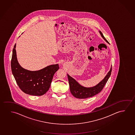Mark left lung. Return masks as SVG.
<instances>
[{
    "label": "left lung",
    "mask_w": 135,
    "mask_h": 135,
    "mask_svg": "<svg viewBox=\"0 0 135 135\" xmlns=\"http://www.w3.org/2000/svg\"><path fill=\"white\" fill-rule=\"evenodd\" d=\"M99 32L101 36L103 37V38L108 43H109L107 40L104 37L102 32L99 31ZM112 71V66H111L110 70L108 72L107 74L106 75L104 79H103L96 86L90 88H86L81 85L75 80L74 78H73L72 77L67 74L71 93L75 98L80 99H84L90 98L96 95L98 93H99L100 91H101V90L104 88V86H105L106 83L107 82L109 76L111 75Z\"/></svg>",
    "instance_id": "8db88e82"
}]
</instances>
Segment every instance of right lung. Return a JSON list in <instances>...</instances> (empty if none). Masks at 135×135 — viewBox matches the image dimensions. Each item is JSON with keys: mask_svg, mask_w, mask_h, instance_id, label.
I'll use <instances>...</instances> for the list:
<instances>
[{"mask_svg": "<svg viewBox=\"0 0 135 135\" xmlns=\"http://www.w3.org/2000/svg\"><path fill=\"white\" fill-rule=\"evenodd\" d=\"M15 48L16 44L12 51L11 69L18 86L26 94L43 95L49 90L53 76L59 68V65H51L37 71L27 70L18 62Z\"/></svg>", "mask_w": 135, "mask_h": 135, "instance_id": "add662e5", "label": "right lung"}]
</instances>
